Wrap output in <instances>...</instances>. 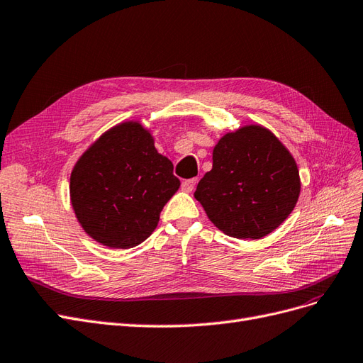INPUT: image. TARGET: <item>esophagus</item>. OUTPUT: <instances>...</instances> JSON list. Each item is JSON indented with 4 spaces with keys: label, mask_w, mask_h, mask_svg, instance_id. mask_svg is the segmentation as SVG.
Instances as JSON below:
<instances>
[{
    "label": "esophagus",
    "mask_w": 363,
    "mask_h": 363,
    "mask_svg": "<svg viewBox=\"0 0 363 363\" xmlns=\"http://www.w3.org/2000/svg\"><path fill=\"white\" fill-rule=\"evenodd\" d=\"M196 182H197V179H196V178L182 181V190L189 191V193H190V191H193V190H194V186H196Z\"/></svg>",
    "instance_id": "1"
}]
</instances>
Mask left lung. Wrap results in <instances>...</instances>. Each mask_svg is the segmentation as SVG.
I'll list each match as a JSON object with an SVG mask.
<instances>
[{
  "mask_svg": "<svg viewBox=\"0 0 363 363\" xmlns=\"http://www.w3.org/2000/svg\"><path fill=\"white\" fill-rule=\"evenodd\" d=\"M298 170L286 147L262 126L226 134L213 152V169L194 197L209 220L233 238H262L294 209Z\"/></svg>",
  "mask_w": 363,
  "mask_h": 363,
  "instance_id": "obj_1",
  "label": "left lung"
}]
</instances>
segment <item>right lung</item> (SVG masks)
Segmentation results:
<instances>
[{
    "mask_svg": "<svg viewBox=\"0 0 363 363\" xmlns=\"http://www.w3.org/2000/svg\"><path fill=\"white\" fill-rule=\"evenodd\" d=\"M179 185L172 161L158 154L150 134L128 122L105 133L79 158L71 174V199L93 240L130 249L155 230Z\"/></svg>",
    "mask_w": 363,
    "mask_h": 363,
    "instance_id": "obj_1",
    "label": "right lung"
}]
</instances>
